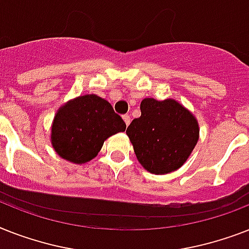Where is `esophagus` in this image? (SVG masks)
Segmentation results:
<instances>
[{"instance_id":"34e87169","label":"esophagus","mask_w":249,"mask_h":249,"mask_svg":"<svg viewBox=\"0 0 249 249\" xmlns=\"http://www.w3.org/2000/svg\"><path fill=\"white\" fill-rule=\"evenodd\" d=\"M123 121H124V123H126V126H128L131 123V117L128 114H124L123 115Z\"/></svg>"}]
</instances>
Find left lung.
Instances as JSON below:
<instances>
[{
    "label": "left lung",
    "instance_id": "1",
    "mask_svg": "<svg viewBox=\"0 0 249 249\" xmlns=\"http://www.w3.org/2000/svg\"><path fill=\"white\" fill-rule=\"evenodd\" d=\"M140 110V117L126 131L137 160L154 175L178 170L199 140L196 115L174 99L158 101L146 97Z\"/></svg>",
    "mask_w": 249,
    "mask_h": 249
}]
</instances>
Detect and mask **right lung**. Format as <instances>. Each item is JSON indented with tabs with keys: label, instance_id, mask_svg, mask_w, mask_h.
I'll return each instance as SVG.
<instances>
[{
	"label": "right lung",
	"instance_id": "add662e5",
	"mask_svg": "<svg viewBox=\"0 0 249 249\" xmlns=\"http://www.w3.org/2000/svg\"><path fill=\"white\" fill-rule=\"evenodd\" d=\"M126 123L105 99L97 95L74 97L57 109L51 124V145L57 156L74 164L90 162L112 135Z\"/></svg>",
	"mask_w": 249,
	"mask_h": 249
}]
</instances>
